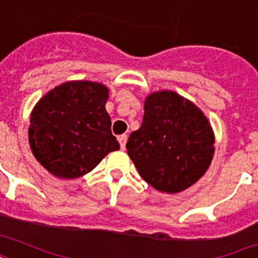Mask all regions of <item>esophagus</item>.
<instances>
[{"mask_svg": "<svg viewBox=\"0 0 258 258\" xmlns=\"http://www.w3.org/2000/svg\"><path fill=\"white\" fill-rule=\"evenodd\" d=\"M117 141H119V143H120L121 150H124L125 143H127V135H125V134H123V135H120V137L117 138Z\"/></svg>", "mask_w": 258, "mask_h": 258, "instance_id": "esophagus-1", "label": "esophagus"}]
</instances>
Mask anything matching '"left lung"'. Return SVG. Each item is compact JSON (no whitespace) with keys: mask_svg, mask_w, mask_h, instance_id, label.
<instances>
[{"mask_svg":"<svg viewBox=\"0 0 258 258\" xmlns=\"http://www.w3.org/2000/svg\"><path fill=\"white\" fill-rule=\"evenodd\" d=\"M214 143L212 124L201 108L179 93L163 89L145 99L141 128L131 133L125 147L147 183L174 194L205 175Z\"/></svg>","mask_w":258,"mask_h":258,"instance_id":"8db88e82","label":"left lung"}]
</instances>
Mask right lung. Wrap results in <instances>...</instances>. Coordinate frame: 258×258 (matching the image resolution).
Returning <instances> with one entry per match:
<instances>
[{
    "instance_id": "obj_1",
    "label": "right lung",
    "mask_w": 258,
    "mask_h": 258,
    "mask_svg": "<svg viewBox=\"0 0 258 258\" xmlns=\"http://www.w3.org/2000/svg\"><path fill=\"white\" fill-rule=\"evenodd\" d=\"M108 87L71 80L50 89L30 113L28 139L33 157L52 175L75 179L119 150L105 111Z\"/></svg>"
}]
</instances>
